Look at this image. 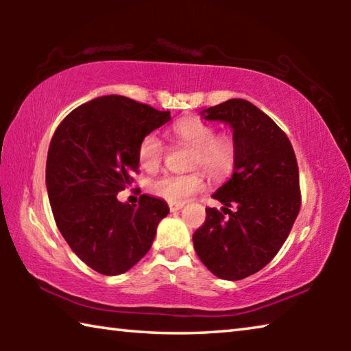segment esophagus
Masks as SVG:
<instances>
[{
    "label": "esophagus",
    "instance_id": "34e87169",
    "mask_svg": "<svg viewBox=\"0 0 351 351\" xmlns=\"http://www.w3.org/2000/svg\"><path fill=\"white\" fill-rule=\"evenodd\" d=\"M182 206H184V204H175V203H170V204H169L171 212H178L180 209H182Z\"/></svg>",
    "mask_w": 351,
    "mask_h": 351
}]
</instances>
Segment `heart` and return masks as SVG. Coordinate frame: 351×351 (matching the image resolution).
I'll list each match as a JSON object with an SVG mask.
<instances>
[{
	"instance_id": "heart-1",
	"label": "heart",
	"mask_w": 351,
	"mask_h": 351,
	"mask_svg": "<svg viewBox=\"0 0 351 351\" xmlns=\"http://www.w3.org/2000/svg\"><path fill=\"white\" fill-rule=\"evenodd\" d=\"M178 142L192 147L190 167H203L213 180H224L232 173L237 162V144L229 134H217L210 123L198 117H186L173 125ZM164 141L158 134L150 133L141 139L138 145V162L145 171L159 169L165 156ZM207 186L206 173L195 170L187 175H164L148 184V190L169 203L184 204L193 195L203 192Z\"/></svg>"
}]
</instances>
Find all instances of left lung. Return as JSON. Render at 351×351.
Instances as JSON below:
<instances>
[{
    "mask_svg": "<svg viewBox=\"0 0 351 351\" xmlns=\"http://www.w3.org/2000/svg\"><path fill=\"white\" fill-rule=\"evenodd\" d=\"M201 114L232 128L237 162L230 180L212 195L224 213L207 207L193 246L212 274L241 280L265 268L288 239L300 210L299 167L288 136L247 100H226Z\"/></svg>",
    "mask_w": 351,
    "mask_h": 351,
    "instance_id": "8db88e82",
    "label": "left lung"
}]
</instances>
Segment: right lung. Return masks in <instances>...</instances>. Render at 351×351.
Masks as SVG:
<instances>
[{"label": "right lung", "mask_w": 351, "mask_h": 351, "mask_svg": "<svg viewBox=\"0 0 351 351\" xmlns=\"http://www.w3.org/2000/svg\"><path fill=\"white\" fill-rule=\"evenodd\" d=\"M170 119V111L104 96L71 111L52 136L46 187L57 228L77 257L100 274L133 268L167 217L164 199L141 195L139 206H130L116 195L138 171L141 139Z\"/></svg>", "instance_id": "right-lung-1"}]
</instances>
